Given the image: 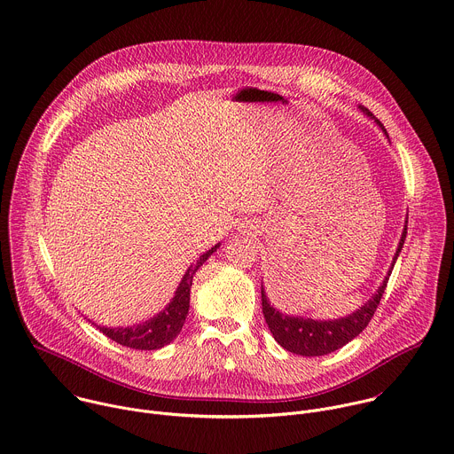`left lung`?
<instances>
[{
    "mask_svg": "<svg viewBox=\"0 0 454 454\" xmlns=\"http://www.w3.org/2000/svg\"><path fill=\"white\" fill-rule=\"evenodd\" d=\"M360 108L369 117H372V114L367 108H364V106H360ZM376 122L381 126V129L387 135L385 126L378 119H376ZM404 239H406V226H404V231L401 235L392 267H390L388 274L385 276L383 283L380 285L378 292L367 301V303L360 310L353 312L348 317H340V319H335V321H316V319L285 316V314L278 312L269 303V299H267L265 290H263V285H262V312H263L265 323H267L274 340L283 349H286L290 353H295V355H301V356H323V355H328V353H333V351L340 349L342 346L351 342L355 337H358L367 328V325L371 323V319H372V316H374V312L380 305V301H381L383 292H385L387 283H388V276H390V272L394 269V263H395V260L401 253Z\"/></svg>",
    "mask_w": 454,
    "mask_h": 454,
    "instance_id": "8db88e82",
    "label": "left lung"
}]
</instances>
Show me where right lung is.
<instances>
[{
	"label": "right lung",
	"instance_id": "right-lung-1",
	"mask_svg": "<svg viewBox=\"0 0 454 454\" xmlns=\"http://www.w3.org/2000/svg\"><path fill=\"white\" fill-rule=\"evenodd\" d=\"M217 247H219V244L214 246L212 249H208L207 253H203L200 256V260H196V263H192L187 269L178 290L175 292L173 301L166 307V310L157 314L153 319H149L137 326H129V328H105V326L101 328V326H98L99 332L103 335H106L108 339H112L114 342L131 348V349L151 351V349H160V348L171 344L182 332L185 317L189 314L192 278H194L196 270L207 262V258Z\"/></svg>",
	"mask_w": 454,
	"mask_h": 454
}]
</instances>
